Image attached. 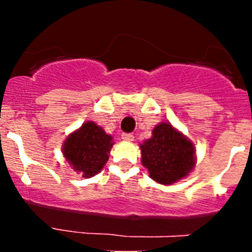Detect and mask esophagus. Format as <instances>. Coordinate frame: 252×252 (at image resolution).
Segmentation results:
<instances>
[{
    "label": "esophagus",
    "instance_id": "esophagus-1",
    "mask_svg": "<svg viewBox=\"0 0 252 252\" xmlns=\"http://www.w3.org/2000/svg\"><path fill=\"white\" fill-rule=\"evenodd\" d=\"M122 139H124L125 141H132V140L135 139V136H133L132 133H122Z\"/></svg>",
    "mask_w": 252,
    "mask_h": 252
}]
</instances>
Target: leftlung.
I'll return each instance as SVG.
<instances>
[{"label":"left lung","mask_w":252,"mask_h":252,"mask_svg":"<svg viewBox=\"0 0 252 252\" xmlns=\"http://www.w3.org/2000/svg\"><path fill=\"white\" fill-rule=\"evenodd\" d=\"M142 165L151 179L173 184L194 168V146L170 124L161 122L153 130V137L141 146Z\"/></svg>","instance_id":"obj_1"}]
</instances>
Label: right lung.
<instances>
[{"label":"right lung","instance_id":"1","mask_svg":"<svg viewBox=\"0 0 252 252\" xmlns=\"http://www.w3.org/2000/svg\"><path fill=\"white\" fill-rule=\"evenodd\" d=\"M112 137L102 127L88 121L70 133L63 145V154L69 164L84 178H91L103 169L112 148Z\"/></svg>","mask_w":252,"mask_h":252}]
</instances>
